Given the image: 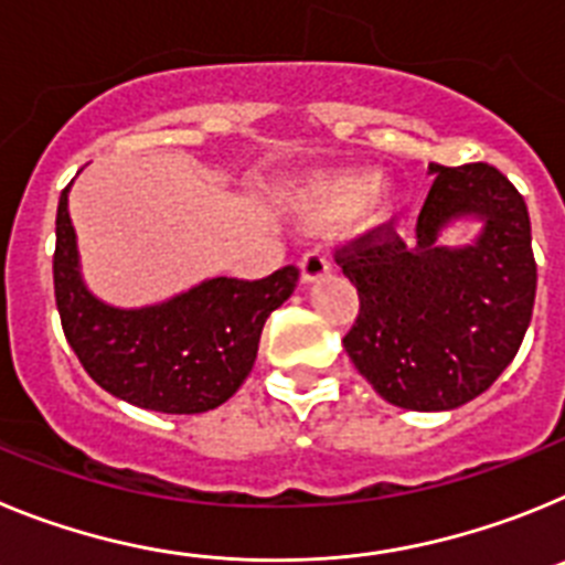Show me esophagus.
I'll use <instances>...</instances> for the list:
<instances>
[{
	"label": "esophagus",
	"mask_w": 565,
	"mask_h": 565,
	"mask_svg": "<svg viewBox=\"0 0 565 565\" xmlns=\"http://www.w3.org/2000/svg\"><path fill=\"white\" fill-rule=\"evenodd\" d=\"M299 271H302V282H317V279H322L331 271V259H328L326 252L311 248V252L302 254V259H299Z\"/></svg>",
	"instance_id": "1"
}]
</instances>
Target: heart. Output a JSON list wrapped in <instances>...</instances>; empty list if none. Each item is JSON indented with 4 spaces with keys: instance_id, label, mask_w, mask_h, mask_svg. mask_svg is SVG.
<instances>
[{
    "instance_id": "1",
    "label": "heart",
    "mask_w": 565,
    "mask_h": 565,
    "mask_svg": "<svg viewBox=\"0 0 565 565\" xmlns=\"http://www.w3.org/2000/svg\"><path fill=\"white\" fill-rule=\"evenodd\" d=\"M396 194L382 181H371L367 174L339 172L317 178L299 192V214L311 226H333L344 217H356L362 228H376L391 217Z\"/></svg>"
}]
</instances>
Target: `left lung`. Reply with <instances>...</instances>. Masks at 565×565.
Returning a JSON list of instances; mask_svg holds the SVG:
<instances>
[{"label":"left lung","instance_id":"obj_1","mask_svg":"<svg viewBox=\"0 0 565 565\" xmlns=\"http://www.w3.org/2000/svg\"><path fill=\"white\" fill-rule=\"evenodd\" d=\"M416 234L373 228L337 248L359 291L344 351L384 402L456 411L481 396L515 359L532 319L537 266L521 192L489 163L438 167ZM458 216L482 234L469 247L437 237Z\"/></svg>","mask_w":565,"mask_h":565}]
</instances>
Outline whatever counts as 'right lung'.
Masks as SVG:
<instances>
[{"label": "right lung", "mask_w": 565, "mask_h": 565, "mask_svg": "<svg viewBox=\"0 0 565 565\" xmlns=\"http://www.w3.org/2000/svg\"><path fill=\"white\" fill-rule=\"evenodd\" d=\"M67 192L58 198L53 286L64 337L89 379L154 413H206L252 373L268 313L294 294L297 266L263 279L212 277L143 308H115L84 286Z\"/></svg>", "instance_id": "add662e5"}]
</instances>
